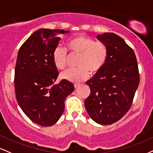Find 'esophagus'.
<instances>
[{
    "label": "esophagus",
    "mask_w": 153,
    "mask_h": 153,
    "mask_svg": "<svg viewBox=\"0 0 153 153\" xmlns=\"http://www.w3.org/2000/svg\"><path fill=\"white\" fill-rule=\"evenodd\" d=\"M74 88L76 89V88H78L79 87L80 85H79V84H74Z\"/></svg>",
    "instance_id": "1"
}]
</instances>
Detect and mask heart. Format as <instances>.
Segmentation results:
<instances>
[{"mask_svg": "<svg viewBox=\"0 0 153 153\" xmlns=\"http://www.w3.org/2000/svg\"><path fill=\"white\" fill-rule=\"evenodd\" d=\"M71 54L79 55L77 68L68 69L61 73V78L74 83H79L88 78L90 72L95 74L102 69L108 58L106 46L101 42H95L93 39L79 35L74 37L66 43ZM56 67L62 70L67 61V54L62 48L56 47L53 53Z\"/></svg>", "mask_w": 153, "mask_h": 153, "instance_id": "obj_1", "label": "heart"}]
</instances>
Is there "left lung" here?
Returning <instances> with one entry per match:
<instances>
[{"label": "left lung", "instance_id": "obj_1", "mask_svg": "<svg viewBox=\"0 0 153 153\" xmlns=\"http://www.w3.org/2000/svg\"><path fill=\"white\" fill-rule=\"evenodd\" d=\"M97 39L106 46L104 66L86 84L90 94L85 100L89 116L101 125L112 124L127 113L140 83L134 52L121 37L105 32Z\"/></svg>", "mask_w": 153, "mask_h": 153}]
</instances>
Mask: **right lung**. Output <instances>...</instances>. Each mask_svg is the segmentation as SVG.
Returning <instances> with one entry per match:
<instances>
[{"label":"right lung","instance_id":"obj_1","mask_svg":"<svg viewBox=\"0 0 153 153\" xmlns=\"http://www.w3.org/2000/svg\"><path fill=\"white\" fill-rule=\"evenodd\" d=\"M70 31L39 29L30 35L19 51L15 68L14 87L16 100L32 121L50 126L61 118L66 97L73 92L71 82L58 76L53 53L60 36Z\"/></svg>","mask_w":153,"mask_h":153}]
</instances>
